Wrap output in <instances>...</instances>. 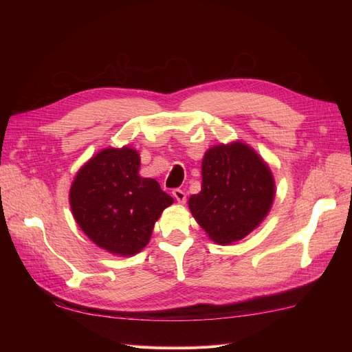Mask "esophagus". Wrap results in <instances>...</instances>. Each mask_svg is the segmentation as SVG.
Returning <instances> with one entry per match:
<instances>
[{
	"label": "esophagus",
	"mask_w": 352,
	"mask_h": 352,
	"mask_svg": "<svg viewBox=\"0 0 352 352\" xmlns=\"http://www.w3.org/2000/svg\"><path fill=\"white\" fill-rule=\"evenodd\" d=\"M173 197H175V199L179 202V204H185V201H186V194L184 192L182 189H173Z\"/></svg>",
	"instance_id": "34e87169"
}]
</instances>
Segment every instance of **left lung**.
<instances>
[{
  "instance_id": "obj_1",
  "label": "left lung",
  "mask_w": 352,
  "mask_h": 352,
  "mask_svg": "<svg viewBox=\"0 0 352 352\" xmlns=\"http://www.w3.org/2000/svg\"><path fill=\"white\" fill-rule=\"evenodd\" d=\"M201 192L188 201L208 238L230 245L267 217L276 185L269 164L242 141L208 148L201 163Z\"/></svg>"
}]
</instances>
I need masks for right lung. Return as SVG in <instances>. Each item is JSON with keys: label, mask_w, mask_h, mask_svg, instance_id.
<instances>
[{"label": "right lung", "mask_w": 352, "mask_h": 352, "mask_svg": "<svg viewBox=\"0 0 352 352\" xmlns=\"http://www.w3.org/2000/svg\"><path fill=\"white\" fill-rule=\"evenodd\" d=\"M135 148H104L91 157L70 186V208L79 228L97 247L132 257L150 242L155 221L173 198L155 179L140 175Z\"/></svg>", "instance_id": "add662e5"}]
</instances>
